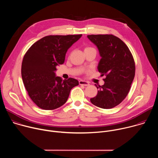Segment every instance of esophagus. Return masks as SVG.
Wrapping results in <instances>:
<instances>
[{
	"instance_id": "1",
	"label": "esophagus",
	"mask_w": 158,
	"mask_h": 158,
	"mask_svg": "<svg viewBox=\"0 0 158 158\" xmlns=\"http://www.w3.org/2000/svg\"><path fill=\"white\" fill-rule=\"evenodd\" d=\"M79 83L80 85H84V86H88L89 85V82L87 81H83V80H81L79 81Z\"/></svg>"
}]
</instances>
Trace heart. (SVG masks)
Returning a JSON list of instances; mask_svg holds the SVG:
<instances>
[{"label": "heart", "mask_w": 158, "mask_h": 158, "mask_svg": "<svg viewBox=\"0 0 158 158\" xmlns=\"http://www.w3.org/2000/svg\"><path fill=\"white\" fill-rule=\"evenodd\" d=\"M89 48H86L85 49H89Z\"/></svg>", "instance_id": "obj_1"}]
</instances>
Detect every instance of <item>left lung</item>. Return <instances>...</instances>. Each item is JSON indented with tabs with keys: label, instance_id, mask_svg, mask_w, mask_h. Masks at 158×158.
Here are the masks:
<instances>
[{
	"label": "left lung",
	"instance_id": "8db88e82",
	"mask_svg": "<svg viewBox=\"0 0 158 158\" xmlns=\"http://www.w3.org/2000/svg\"><path fill=\"white\" fill-rule=\"evenodd\" d=\"M96 45L101 59L98 69L106 76L104 84L98 94L90 99L94 105L111 109L119 105L127 96L135 76V63L128 47L119 38L111 34L88 35Z\"/></svg>",
	"mask_w": 158,
	"mask_h": 158
}]
</instances>
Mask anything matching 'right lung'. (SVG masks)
<instances>
[{
  "label": "right lung",
  "instance_id": "obj_1",
  "mask_svg": "<svg viewBox=\"0 0 158 158\" xmlns=\"http://www.w3.org/2000/svg\"><path fill=\"white\" fill-rule=\"evenodd\" d=\"M82 36L48 35L29 49L22 63L21 74L32 101L44 110H53L64 104L77 80H62L57 77V67L65 60L66 52Z\"/></svg>",
  "mask_w": 158,
  "mask_h": 158
}]
</instances>
